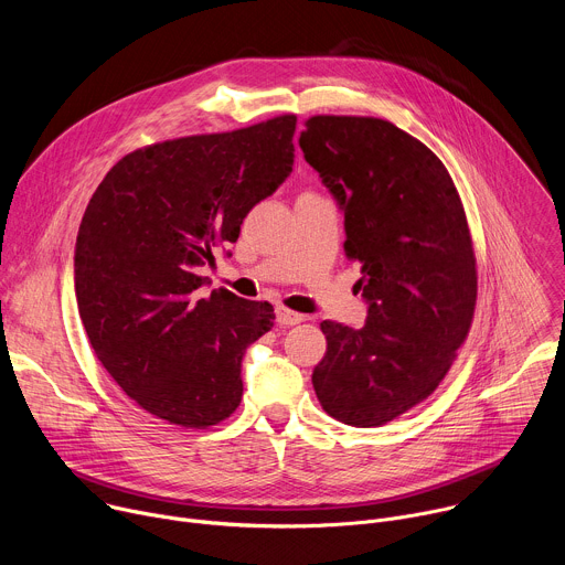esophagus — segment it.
<instances>
[{
    "label": "esophagus",
    "mask_w": 565,
    "mask_h": 565,
    "mask_svg": "<svg viewBox=\"0 0 565 565\" xmlns=\"http://www.w3.org/2000/svg\"><path fill=\"white\" fill-rule=\"evenodd\" d=\"M277 321H279V327H295V324H299V321H303V315H299V312H292V310H288V308H277Z\"/></svg>",
    "instance_id": "esophagus-1"
}]
</instances>
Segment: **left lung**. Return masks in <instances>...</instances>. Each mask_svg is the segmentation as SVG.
<instances>
[{
    "instance_id": "8db88e82",
    "label": "left lung",
    "mask_w": 565,
    "mask_h": 565,
    "mask_svg": "<svg viewBox=\"0 0 565 565\" xmlns=\"http://www.w3.org/2000/svg\"><path fill=\"white\" fill-rule=\"evenodd\" d=\"M306 163L344 212V253L362 264V329L321 321L327 355L312 371L321 409L380 427L427 399L465 342L476 257L458 190L440 158L393 122L312 116Z\"/></svg>"
}]
</instances>
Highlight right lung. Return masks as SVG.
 Returning a JSON list of instances; mask_svg holds the SVG:
<instances>
[{
    "label": "right lung",
    "mask_w": 565,
    "mask_h": 565,
    "mask_svg": "<svg viewBox=\"0 0 565 565\" xmlns=\"http://www.w3.org/2000/svg\"><path fill=\"white\" fill-rule=\"evenodd\" d=\"M297 116L147 145L94 192L75 241V297L116 384L151 416L205 429L244 395L241 360L273 306L230 290L199 297L214 250L292 172Z\"/></svg>",
    "instance_id": "1"
}]
</instances>
